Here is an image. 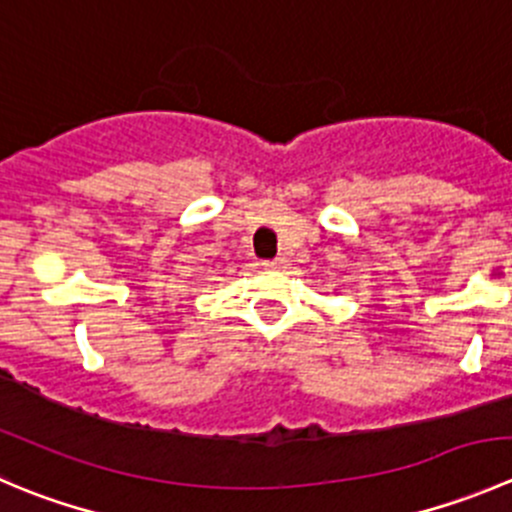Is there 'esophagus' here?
I'll return each instance as SVG.
<instances>
[{
  "label": "esophagus",
  "instance_id": "34e87169",
  "mask_svg": "<svg viewBox=\"0 0 512 512\" xmlns=\"http://www.w3.org/2000/svg\"><path fill=\"white\" fill-rule=\"evenodd\" d=\"M287 265H290V262H287V257H275V260L265 262L267 270H285Z\"/></svg>",
  "mask_w": 512,
  "mask_h": 512
}]
</instances>
